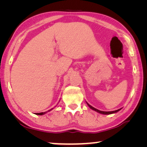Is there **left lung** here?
<instances>
[{"label":"left lung","mask_w":147,"mask_h":147,"mask_svg":"<svg viewBox=\"0 0 147 147\" xmlns=\"http://www.w3.org/2000/svg\"><path fill=\"white\" fill-rule=\"evenodd\" d=\"M86 103H87V102H86ZM87 104H88V106H89V107H90V108H91V109H92V110H94V111H96V112H98V113H100V114H111L116 113V112H118V111H119V110H121V109H118V110H114V111H110V112H104V111H101V110H99L96 109V108H95L92 107V106H90L89 104H88V103H87Z\"/></svg>","instance_id":"8db88e82"}]
</instances>
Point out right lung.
I'll list each match as a JSON object with an SVG mask.
<instances>
[{"label":"right lung","mask_w":147,"mask_h":147,"mask_svg":"<svg viewBox=\"0 0 147 147\" xmlns=\"http://www.w3.org/2000/svg\"><path fill=\"white\" fill-rule=\"evenodd\" d=\"M53 108H52V109H51V110H48L47 112H49V111H51V110H53ZM47 112H41V113H36L35 114H37V115H43V114H45V113H47Z\"/></svg>","instance_id":"right-lung-1"}]
</instances>
